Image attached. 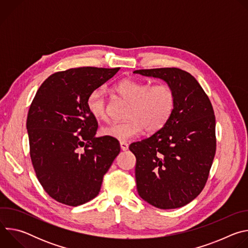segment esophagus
I'll use <instances>...</instances> for the list:
<instances>
[{"instance_id":"34e87169","label":"esophagus","mask_w":248,"mask_h":248,"mask_svg":"<svg viewBox=\"0 0 248 248\" xmlns=\"http://www.w3.org/2000/svg\"><path fill=\"white\" fill-rule=\"evenodd\" d=\"M120 146H121V149L123 151H126L128 149V144L126 142H124V141H121L120 142Z\"/></svg>"}]
</instances>
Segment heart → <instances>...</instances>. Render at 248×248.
<instances>
[{"instance_id":"b5f03b06","label":"heart","mask_w":248,"mask_h":248,"mask_svg":"<svg viewBox=\"0 0 248 248\" xmlns=\"http://www.w3.org/2000/svg\"><path fill=\"white\" fill-rule=\"evenodd\" d=\"M114 91L129 103L125 118L101 128L103 136L120 141H128L147 132L160 130L170 120L175 103L172 89L167 84L151 85L148 82L125 78L113 87ZM90 115L97 121H107L109 109L107 100L100 89L91 91L86 100Z\"/></svg>"}]
</instances>
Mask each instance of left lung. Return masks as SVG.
Here are the masks:
<instances>
[{"label": "left lung", "mask_w": 248, "mask_h": 248, "mask_svg": "<svg viewBox=\"0 0 248 248\" xmlns=\"http://www.w3.org/2000/svg\"><path fill=\"white\" fill-rule=\"evenodd\" d=\"M133 74L162 79L175 97L168 123L150 137L129 146L136 158L138 194L156 208L183 207L202 191L214 160L213 107L198 81L183 69H138Z\"/></svg>", "instance_id": "obj_1"}]
</instances>
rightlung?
Instances as JSON below:
<instances>
[{
  "label": "right lung",
  "mask_w": 248,
  "mask_h": 248,
  "mask_svg": "<svg viewBox=\"0 0 248 248\" xmlns=\"http://www.w3.org/2000/svg\"><path fill=\"white\" fill-rule=\"evenodd\" d=\"M119 69L83 66L56 73L31 103L26 129L32 165L44 190L60 203L78 206L95 198L121 151L117 139L95 136L98 124L86 106L89 93Z\"/></svg>",
  "instance_id": "right-lung-1"
}]
</instances>
